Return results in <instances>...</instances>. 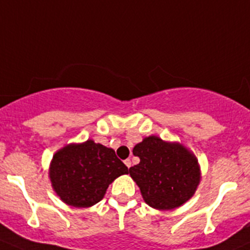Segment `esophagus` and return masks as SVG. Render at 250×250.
Listing matches in <instances>:
<instances>
[{"label": "esophagus", "mask_w": 250, "mask_h": 250, "mask_svg": "<svg viewBox=\"0 0 250 250\" xmlns=\"http://www.w3.org/2000/svg\"><path fill=\"white\" fill-rule=\"evenodd\" d=\"M125 165L127 166L128 168H129L130 166H132V162H130V160H125Z\"/></svg>", "instance_id": "esophagus-1"}]
</instances>
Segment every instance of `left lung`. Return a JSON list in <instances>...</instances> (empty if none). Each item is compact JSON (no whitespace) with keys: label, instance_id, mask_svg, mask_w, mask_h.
Returning a JSON list of instances; mask_svg holds the SVG:
<instances>
[{"label":"left lung","instance_id":"8db88e82","mask_svg":"<svg viewBox=\"0 0 250 250\" xmlns=\"http://www.w3.org/2000/svg\"><path fill=\"white\" fill-rule=\"evenodd\" d=\"M133 155L140 162L129 168V174L148 206L170 210L192 197L201 172L197 158L185 146L151 135L134 146Z\"/></svg>","mask_w":250,"mask_h":250}]
</instances>
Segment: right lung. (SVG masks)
<instances>
[{
	"label": "right lung",
	"instance_id": "obj_1",
	"mask_svg": "<svg viewBox=\"0 0 250 250\" xmlns=\"http://www.w3.org/2000/svg\"><path fill=\"white\" fill-rule=\"evenodd\" d=\"M128 173L112 148L93 140L60 148L49 167L53 190L62 202L76 208H87L102 201L110 184Z\"/></svg>",
	"mask_w": 250,
	"mask_h": 250
}]
</instances>
